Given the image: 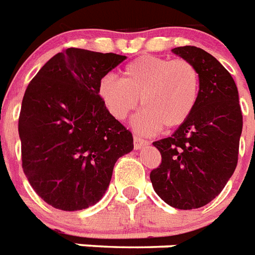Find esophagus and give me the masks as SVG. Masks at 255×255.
<instances>
[{
    "instance_id": "1",
    "label": "esophagus",
    "mask_w": 255,
    "mask_h": 255,
    "mask_svg": "<svg viewBox=\"0 0 255 255\" xmlns=\"http://www.w3.org/2000/svg\"><path fill=\"white\" fill-rule=\"evenodd\" d=\"M146 144H148L147 140L143 139V138L138 137V135H134V147H135V150L143 147V146H146Z\"/></svg>"
}]
</instances>
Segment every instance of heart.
Instances as JSON below:
<instances>
[{
  "mask_svg": "<svg viewBox=\"0 0 255 255\" xmlns=\"http://www.w3.org/2000/svg\"><path fill=\"white\" fill-rule=\"evenodd\" d=\"M199 73L184 59L144 55L122 71V80L108 75L99 85V95L115 118L124 121L139 105L144 108L134 126L152 133L162 126L178 128L191 116L199 97Z\"/></svg>",
  "mask_w": 255,
  "mask_h": 255,
  "instance_id": "b5f03b06",
  "label": "heart"
}]
</instances>
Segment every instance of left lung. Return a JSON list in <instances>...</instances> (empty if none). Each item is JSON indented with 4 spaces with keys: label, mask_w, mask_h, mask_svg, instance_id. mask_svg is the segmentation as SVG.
<instances>
[{
    "label": "left lung",
    "mask_w": 255,
    "mask_h": 255,
    "mask_svg": "<svg viewBox=\"0 0 255 255\" xmlns=\"http://www.w3.org/2000/svg\"><path fill=\"white\" fill-rule=\"evenodd\" d=\"M199 73L195 109L168 138L154 142L162 163L151 171L154 191L178 209L204 207L219 195L238 160L242 113L233 77L207 51L195 46L172 48Z\"/></svg>",
    "instance_id": "obj_1"
}]
</instances>
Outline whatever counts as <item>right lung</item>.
<instances>
[{"mask_svg": "<svg viewBox=\"0 0 255 255\" xmlns=\"http://www.w3.org/2000/svg\"><path fill=\"white\" fill-rule=\"evenodd\" d=\"M126 56L67 48L30 81L18 131L22 168L38 196L62 211L95 205L133 135L99 95L100 81Z\"/></svg>", "mask_w": 255, "mask_h": 255, "instance_id": "right-lung-1", "label": "right lung"}]
</instances>
